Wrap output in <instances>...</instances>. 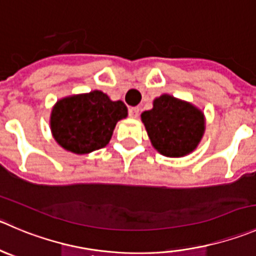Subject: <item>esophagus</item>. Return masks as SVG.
Segmentation results:
<instances>
[{"label":"esophagus","instance_id":"34e87169","mask_svg":"<svg viewBox=\"0 0 256 256\" xmlns=\"http://www.w3.org/2000/svg\"><path fill=\"white\" fill-rule=\"evenodd\" d=\"M138 108H128V115H130V118H136L138 116Z\"/></svg>","mask_w":256,"mask_h":256}]
</instances>
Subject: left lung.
Instances as JSON below:
<instances>
[{
  "label": "left lung",
  "instance_id": "left-lung-1",
  "mask_svg": "<svg viewBox=\"0 0 256 256\" xmlns=\"http://www.w3.org/2000/svg\"><path fill=\"white\" fill-rule=\"evenodd\" d=\"M141 121L154 148L168 158L191 154L205 132L202 110L168 94L156 98L152 108L141 114Z\"/></svg>",
  "mask_w": 256,
  "mask_h": 256
}]
</instances>
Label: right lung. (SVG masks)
Wrapping results in <instances>:
<instances>
[{
  "instance_id": "1",
  "label": "right lung",
  "mask_w": 256,
  "mask_h": 256,
  "mask_svg": "<svg viewBox=\"0 0 256 256\" xmlns=\"http://www.w3.org/2000/svg\"><path fill=\"white\" fill-rule=\"evenodd\" d=\"M126 118L128 108L122 101H112L108 94L94 90L60 98L52 108L50 128L62 148L84 155L105 148L116 124Z\"/></svg>"
}]
</instances>
